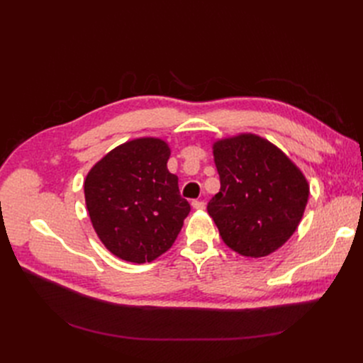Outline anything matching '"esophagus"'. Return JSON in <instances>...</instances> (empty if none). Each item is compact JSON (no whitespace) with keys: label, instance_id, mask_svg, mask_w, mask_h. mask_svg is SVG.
<instances>
[{"label":"esophagus","instance_id":"obj_1","mask_svg":"<svg viewBox=\"0 0 363 363\" xmlns=\"http://www.w3.org/2000/svg\"><path fill=\"white\" fill-rule=\"evenodd\" d=\"M192 207L195 208V211H203V208L206 207V203L200 201V200H194L192 201Z\"/></svg>","mask_w":363,"mask_h":363}]
</instances>
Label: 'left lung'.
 <instances>
[{"label": "left lung", "instance_id": "1", "mask_svg": "<svg viewBox=\"0 0 363 363\" xmlns=\"http://www.w3.org/2000/svg\"><path fill=\"white\" fill-rule=\"evenodd\" d=\"M221 189L207 204L228 248L265 257L298 227L309 199L304 174L268 139L240 133L213 142Z\"/></svg>", "mask_w": 363, "mask_h": 363}]
</instances>
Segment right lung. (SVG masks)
<instances>
[{"mask_svg":"<svg viewBox=\"0 0 363 363\" xmlns=\"http://www.w3.org/2000/svg\"><path fill=\"white\" fill-rule=\"evenodd\" d=\"M171 150L159 138L127 140L98 160L84 180L95 233L125 262H152L167 252L189 215L179 177L168 171Z\"/></svg>","mask_w":363,"mask_h":363,"instance_id":"obj_1","label":"right lung"}]
</instances>
